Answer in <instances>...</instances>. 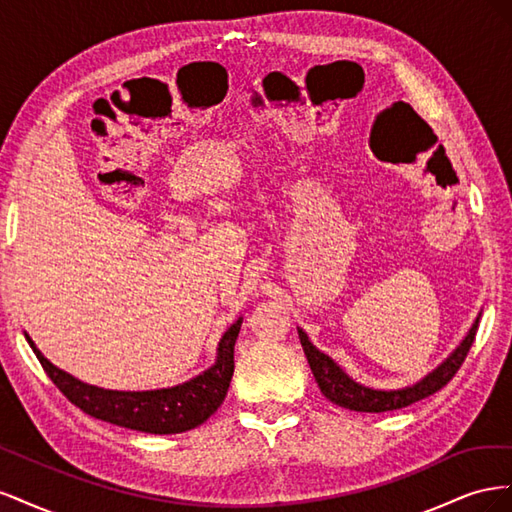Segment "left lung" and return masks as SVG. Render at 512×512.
Here are the masks:
<instances>
[{
	"label": "left lung",
	"instance_id": "8db88e82",
	"mask_svg": "<svg viewBox=\"0 0 512 512\" xmlns=\"http://www.w3.org/2000/svg\"><path fill=\"white\" fill-rule=\"evenodd\" d=\"M476 331H478V318L474 322V327L470 329V333L466 335V339L461 342V346L448 356L438 369H433L427 378L416 382L414 386H408V389H399V391H374V389H367V386L356 384L335 365L333 359H329L327 354L320 352L312 342H309L307 335L301 329H299V339H301L303 352L307 356V363L312 367V374L324 397L333 401V404L354 412H389V410L406 408L418 399H425L451 382L461 363L466 361V356L474 344Z\"/></svg>",
	"mask_w": 512,
	"mask_h": 512
}]
</instances>
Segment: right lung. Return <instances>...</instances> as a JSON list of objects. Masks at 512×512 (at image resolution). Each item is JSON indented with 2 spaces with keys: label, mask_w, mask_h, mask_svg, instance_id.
Wrapping results in <instances>:
<instances>
[{
  "label": "right lung",
  "mask_w": 512,
  "mask_h": 512,
  "mask_svg": "<svg viewBox=\"0 0 512 512\" xmlns=\"http://www.w3.org/2000/svg\"><path fill=\"white\" fill-rule=\"evenodd\" d=\"M239 329L241 318L224 333L218 348V361L205 374L185 384L173 386V389L143 393L104 391L98 389V386H89L76 380L66 371L46 361L32 339L27 335L25 337L36 352L46 376L66 395L70 404L81 408L85 414L145 433H181L203 425L224 401L232 380V371H235V342Z\"/></svg>",
  "instance_id": "add662e5"
}]
</instances>
